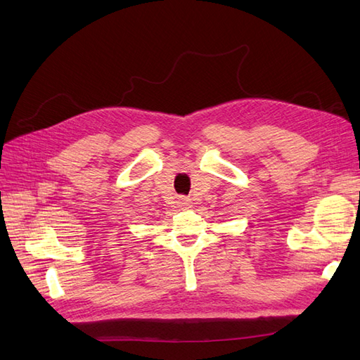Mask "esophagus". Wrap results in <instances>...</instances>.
<instances>
[{"mask_svg": "<svg viewBox=\"0 0 360 360\" xmlns=\"http://www.w3.org/2000/svg\"><path fill=\"white\" fill-rule=\"evenodd\" d=\"M179 202L181 204V207H184V209H186V207L191 205V200H189V198H180Z\"/></svg>", "mask_w": 360, "mask_h": 360, "instance_id": "obj_1", "label": "esophagus"}]
</instances>
